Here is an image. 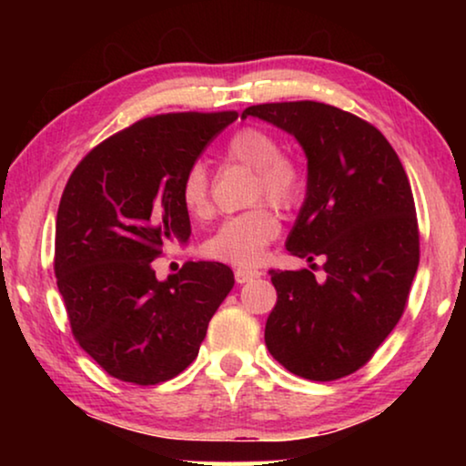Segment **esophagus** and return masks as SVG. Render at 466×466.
I'll use <instances>...</instances> for the list:
<instances>
[{
    "label": "esophagus",
    "instance_id": "obj_1",
    "mask_svg": "<svg viewBox=\"0 0 466 466\" xmlns=\"http://www.w3.org/2000/svg\"><path fill=\"white\" fill-rule=\"evenodd\" d=\"M263 276L258 269H248V267H238L235 269V282L238 284H246V282H252V279H257Z\"/></svg>",
    "mask_w": 466,
    "mask_h": 466
}]
</instances>
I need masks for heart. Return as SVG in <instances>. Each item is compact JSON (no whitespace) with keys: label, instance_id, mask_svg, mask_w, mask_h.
Listing matches in <instances>:
<instances>
[{"label":"heart","instance_id":"heart-1","mask_svg":"<svg viewBox=\"0 0 466 466\" xmlns=\"http://www.w3.org/2000/svg\"><path fill=\"white\" fill-rule=\"evenodd\" d=\"M227 161L254 169L257 180L252 199L265 197L278 208H290L303 193V169L295 158L282 155V146L273 133L258 127H244L233 133L225 146ZM180 197L190 216L206 218L212 214L209 177L206 165L195 163L187 169L180 184ZM279 220L269 208L258 206L231 216L206 241V252L225 263L252 267L263 257L265 246L278 238Z\"/></svg>","mask_w":466,"mask_h":466}]
</instances>
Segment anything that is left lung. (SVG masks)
Segmentation results:
<instances>
[{
  "mask_svg": "<svg viewBox=\"0 0 466 466\" xmlns=\"http://www.w3.org/2000/svg\"><path fill=\"white\" fill-rule=\"evenodd\" d=\"M301 144L308 190L286 248L309 269L269 271L278 303L265 324L273 359L299 378L330 381L371 359L403 316L420 263L410 180L388 139L318 101L250 106ZM325 260V279L313 276Z\"/></svg>",
  "mask_w": 466,
  "mask_h": 466,
  "instance_id": "1",
  "label": "left lung"
}]
</instances>
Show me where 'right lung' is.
<instances>
[{"label": "right lung", "mask_w": 466, "mask_h": 466, "mask_svg": "<svg viewBox=\"0 0 466 466\" xmlns=\"http://www.w3.org/2000/svg\"><path fill=\"white\" fill-rule=\"evenodd\" d=\"M238 112H177L137 120L88 152L56 212L55 276L80 348L112 378L155 386L199 354L231 292L222 263H187L157 279L152 260L187 244L180 184Z\"/></svg>", "instance_id": "right-lung-1"}]
</instances>
